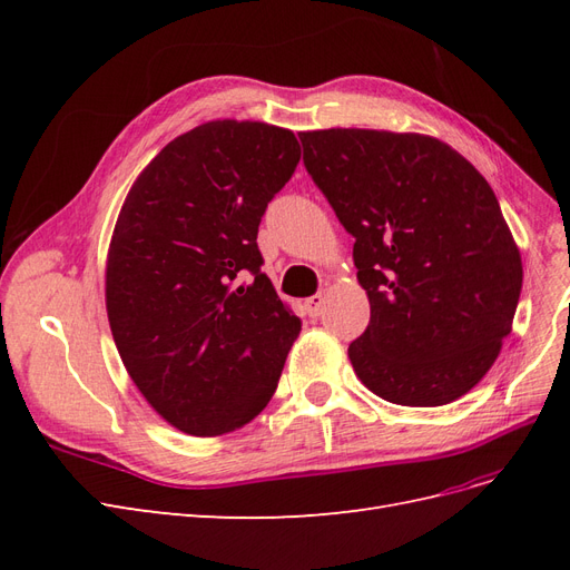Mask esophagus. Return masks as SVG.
<instances>
[{"label": "esophagus", "instance_id": "obj_1", "mask_svg": "<svg viewBox=\"0 0 570 570\" xmlns=\"http://www.w3.org/2000/svg\"><path fill=\"white\" fill-rule=\"evenodd\" d=\"M304 306H306V314L312 316V318H318L321 314H323V308H325V295H314V297H308L306 302H304Z\"/></svg>", "mask_w": 570, "mask_h": 570}]
</instances>
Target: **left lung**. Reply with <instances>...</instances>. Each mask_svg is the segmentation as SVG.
Segmentation results:
<instances>
[{
    "mask_svg": "<svg viewBox=\"0 0 570 570\" xmlns=\"http://www.w3.org/2000/svg\"><path fill=\"white\" fill-rule=\"evenodd\" d=\"M299 140L308 176L356 239L371 302L350 344L358 381L402 406L459 400L492 368L523 285L490 183L430 135L331 128Z\"/></svg>",
    "mask_w": 570,
    "mask_h": 570,
    "instance_id": "8db88e82",
    "label": "left lung"
}]
</instances>
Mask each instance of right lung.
Listing matches in <instances>:
<instances>
[{"label": "right lung", "instance_id": "1", "mask_svg": "<svg viewBox=\"0 0 570 570\" xmlns=\"http://www.w3.org/2000/svg\"><path fill=\"white\" fill-rule=\"evenodd\" d=\"M299 157L292 130L209 120L149 161L118 214L107 258L116 350L151 409L187 435L258 416L302 331L256 245Z\"/></svg>", "mask_w": 570, "mask_h": 570}]
</instances>
